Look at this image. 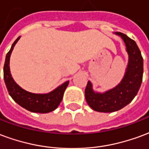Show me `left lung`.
Listing matches in <instances>:
<instances>
[{
  "label": "left lung",
  "instance_id": "8db88e82",
  "mask_svg": "<svg viewBox=\"0 0 149 149\" xmlns=\"http://www.w3.org/2000/svg\"><path fill=\"white\" fill-rule=\"evenodd\" d=\"M123 40L129 55V63L123 79L117 86L105 93L95 92L88 81L85 90L86 102L95 111L111 113L118 111L132 101L141 87L143 78V58L133 40L121 32H116Z\"/></svg>",
  "mask_w": 149,
  "mask_h": 149
}]
</instances>
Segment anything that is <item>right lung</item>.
Masks as SVG:
<instances>
[{
	"instance_id": "obj_1",
	"label": "right lung",
	"mask_w": 149,
	"mask_h": 149,
	"mask_svg": "<svg viewBox=\"0 0 149 149\" xmlns=\"http://www.w3.org/2000/svg\"><path fill=\"white\" fill-rule=\"evenodd\" d=\"M20 36L17 38L13 43L11 49L6 55L4 65V79L8 94L18 105L29 111L40 113H46L53 111L61 102L64 91L69 84V81L65 82L63 84L47 94L30 93L17 85L11 75L9 60L12 52Z\"/></svg>"
}]
</instances>
